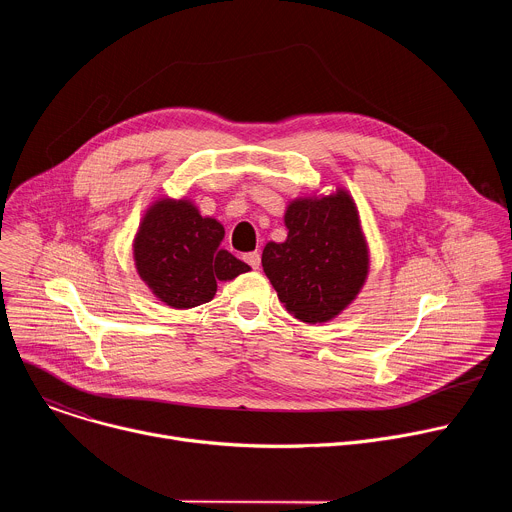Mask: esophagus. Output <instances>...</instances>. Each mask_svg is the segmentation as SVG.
I'll use <instances>...</instances> for the list:
<instances>
[{"label": "esophagus", "mask_w": 512, "mask_h": 512, "mask_svg": "<svg viewBox=\"0 0 512 512\" xmlns=\"http://www.w3.org/2000/svg\"><path fill=\"white\" fill-rule=\"evenodd\" d=\"M245 261L253 267V269H259V265H261V255L257 253V251H253V253H247L245 255Z\"/></svg>", "instance_id": "1"}]
</instances>
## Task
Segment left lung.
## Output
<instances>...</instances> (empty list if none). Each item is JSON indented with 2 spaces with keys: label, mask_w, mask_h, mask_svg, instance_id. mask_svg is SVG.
<instances>
[{
  "label": "left lung",
  "mask_w": 512,
  "mask_h": 512,
  "mask_svg": "<svg viewBox=\"0 0 512 512\" xmlns=\"http://www.w3.org/2000/svg\"><path fill=\"white\" fill-rule=\"evenodd\" d=\"M283 223L287 239L269 241L261 263L285 310L306 324L340 316L360 294L371 271V251L352 194L289 200Z\"/></svg>",
  "instance_id": "1"
}]
</instances>
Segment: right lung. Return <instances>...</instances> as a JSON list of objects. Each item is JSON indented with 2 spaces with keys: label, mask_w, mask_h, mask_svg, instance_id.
Instances as JSON below:
<instances>
[{
  "label": "right lung",
  "mask_w": 512,
  "mask_h": 512,
  "mask_svg": "<svg viewBox=\"0 0 512 512\" xmlns=\"http://www.w3.org/2000/svg\"><path fill=\"white\" fill-rule=\"evenodd\" d=\"M225 227L202 216L190 198L162 196L145 208L133 237L137 275L174 310L206 304L216 281H231L251 267L221 247Z\"/></svg>",
  "instance_id": "add662e5"
}]
</instances>
